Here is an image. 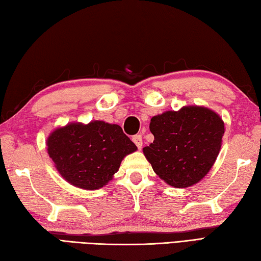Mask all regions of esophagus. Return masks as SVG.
Returning <instances> with one entry per match:
<instances>
[{
    "label": "esophagus",
    "mask_w": 261,
    "mask_h": 261,
    "mask_svg": "<svg viewBox=\"0 0 261 261\" xmlns=\"http://www.w3.org/2000/svg\"><path fill=\"white\" fill-rule=\"evenodd\" d=\"M132 141L135 142V145L138 147V149L142 148V137L140 135H137L132 138Z\"/></svg>",
    "instance_id": "obj_1"
}]
</instances>
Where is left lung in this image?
Wrapping results in <instances>:
<instances>
[{"instance_id":"1","label":"left lung","mask_w":261,"mask_h":261,"mask_svg":"<svg viewBox=\"0 0 261 261\" xmlns=\"http://www.w3.org/2000/svg\"><path fill=\"white\" fill-rule=\"evenodd\" d=\"M154 140L142 149L152 169L168 185L196 184L214 165L222 145L224 122L204 107H184L153 116Z\"/></svg>"}]
</instances>
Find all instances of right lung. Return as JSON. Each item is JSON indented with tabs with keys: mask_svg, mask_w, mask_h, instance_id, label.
Returning a JSON list of instances; mask_svg holds the SVG:
<instances>
[{
	"mask_svg": "<svg viewBox=\"0 0 261 261\" xmlns=\"http://www.w3.org/2000/svg\"><path fill=\"white\" fill-rule=\"evenodd\" d=\"M137 146L118 124L80 122L57 127L47 138V151L63 178L87 191L102 188Z\"/></svg>",
	"mask_w": 261,
	"mask_h": 261,
	"instance_id": "add662e5",
	"label": "right lung"
}]
</instances>
